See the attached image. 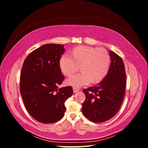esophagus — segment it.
I'll use <instances>...</instances> for the list:
<instances>
[{"label": "esophagus", "mask_w": 148, "mask_h": 148, "mask_svg": "<svg viewBox=\"0 0 148 148\" xmlns=\"http://www.w3.org/2000/svg\"><path fill=\"white\" fill-rule=\"evenodd\" d=\"M79 91V88H78L77 87H73V91L74 93L77 92Z\"/></svg>", "instance_id": "obj_1"}]
</instances>
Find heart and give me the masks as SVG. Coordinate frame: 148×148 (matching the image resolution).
Returning a JSON list of instances; mask_svg holds the SVG:
<instances>
[{"mask_svg": "<svg viewBox=\"0 0 148 148\" xmlns=\"http://www.w3.org/2000/svg\"><path fill=\"white\" fill-rule=\"evenodd\" d=\"M110 62V56L104 49L77 46L71 51L70 57L61 56L58 65L62 74L67 77L77 73L79 67L81 73L67 80L68 85L79 87L90 82L97 84L102 81L108 72Z\"/></svg>", "mask_w": 148, "mask_h": 148, "instance_id": "heart-1", "label": "heart"}]
</instances>
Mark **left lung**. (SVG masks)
<instances>
[{
    "label": "left lung",
    "mask_w": 148,
    "mask_h": 148,
    "mask_svg": "<svg viewBox=\"0 0 148 148\" xmlns=\"http://www.w3.org/2000/svg\"><path fill=\"white\" fill-rule=\"evenodd\" d=\"M110 56L111 63L106 77L97 86L83 90L86 100L82 104V112L96 123L107 121L115 115L125 93L126 76L123 61L111 50Z\"/></svg>",
    "instance_id": "obj_1"
}]
</instances>
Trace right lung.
Here are the masks:
<instances>
[{"mask_svg": "<svg viewBox=\"0 0 148 148\" xmlns=\"http://www.w3.org/2000/svg\"><path fill=\"white\" fill-rule=\"evenodd\" d=\"M65 51L58 44H47L26 57L21 70L20 91L29 114L43 123L57 122L64 116V103L73 94L71 86L58 88L64 79L58 61Z\"/></svg>", "mask_w": 148, "mask_h": 148, "instance_id": "right-lung-1", "label": "right lung"}]
</instances>
